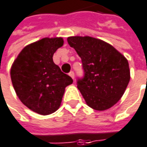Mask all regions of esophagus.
I'll list each match as a JSON object with an SVG mask.
<instances>
[{"label":"esophagus","instance_id":"obj_1","mask_svg":"<svg viewBox=\"0 0 147 147\" xmlns=\"http://www.w3.org/2000/svg\"><path fill=\"white\" fill-rule=\"evenodd\" d=\"M69 76L72 78V79H74V77H75V73H74V71H70V73H69Z\"/></svg>","mask_w":147,"mask_h":147}]
</instances>
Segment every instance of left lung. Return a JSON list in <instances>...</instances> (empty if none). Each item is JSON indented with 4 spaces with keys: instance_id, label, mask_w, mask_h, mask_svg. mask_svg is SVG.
<instances>
[{
    "instance_id": "left-lung-1",
    "label": "left lung",
    "mask_w": 147,
    "mask_h": 147,
    "mask_svg": "<svg viewBox=\"0 0 147 147\" xmlns=\"http://www.w3.org/2000/svg\"><path fill=\"white\" fill-rule=\"evenodd\" d=\"M67 42L82 58L84 76L77 78V88L86 104L105 111L123 96L130 82L129 64L112 46L91 36H71Z\"/></svg>"
}]
</instances>
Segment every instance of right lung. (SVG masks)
<instances>
[{"instance_id": "1", "label": "right lung", "mask_w": 147, "mask_h": 147, "mask_svg": "<svg viewBox=\"0 0 147 147\" xmlns=\"http://www.w3.org/2000/svg\"><path fill=\"white\" fill-rule=\"evenodd\" d=\"M63 39L43 38L24 48L14 61L11 78L22 103L31 111L49 115L59 108L65 88L73 82L53 61Z\"/></svg>"}]
</instances>
